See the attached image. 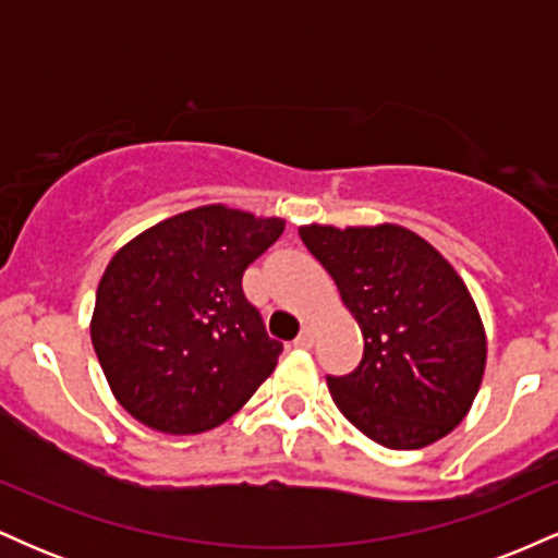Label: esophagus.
I'll list each match as a JSON object with an SVG mask.
<instances>
[{"label": "esophagus", "mask_w": 558, "mask_h": 558, "mask_svg": "<svg viewBox=\"0 0 558 558\" xmlns=\"http://www.w3.org/2000/svg\"><path fill=\"white\" fill-rule=\"evenodd\" d=\"M293 343H296L299 349H312V343H315V328H312V325H304L299 332V338Z\"/></svg>", "instance_id": "esophagus-1"}]
</instances>
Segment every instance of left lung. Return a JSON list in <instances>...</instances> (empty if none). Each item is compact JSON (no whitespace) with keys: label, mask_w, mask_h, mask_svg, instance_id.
<instances>
[{"label":"left lung","mask_w":558,"mask_h":558,"mask_svg":"<svg viewBox=\"0 0 558 558\" xmlns=\"http://www.w3.org/2000/svg\"><path fill=\"white\" fill-rule=\"evenodd\" d=\"M299 235L364 336L354 373L328 375L343 417L399 451L451 433L485 369V330L464 280L430 243L399 226H304Z\"/></svg>","instance_id":"8db88e82"}]
</instances>
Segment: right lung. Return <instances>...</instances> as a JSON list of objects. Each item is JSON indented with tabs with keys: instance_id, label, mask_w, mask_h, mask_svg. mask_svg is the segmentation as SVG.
I'll return each mask as SVG.
<instances>
[{
	"instance_id": "add662e5",
	"label": "right lung",
	"mask_w": 558,
	"mask_h": 558,
	"mask_svg": "<svg viewBox=\"0 0 558 558\" xmlns=\"http://www.w3.org/2000/svg\"><path fill=\"white\" fill-rule=\"evenodd\" d=\"M283 228L213 204L114 254L96 288L92 343L138 422L170 435L213 430L270 377L283 343L267 336L241 280Z\"/></svg>"
}]
</instances>
